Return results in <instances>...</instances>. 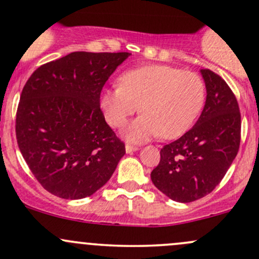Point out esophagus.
Segmentation results:
<instances>
[{
    "label": "esophagus",
    "mask_w": 259,
    "mask_h": 259,
    "mask_svg": "<svg viewBox=\"0 0 259 259\" xmlns=\"http://www.w3.org/2000/svg\"><path fill=\"white\" fill-rule=\"evenodd\" d=\"M138 150H139L138 146H133V145H129V144L125 145V151H126V153H133L134 151H138Z\"/></svg>",
    "instance_id": "1"
}]
</instances>
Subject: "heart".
<instances>
[{
	"instance_id": "heart-1",
	"label": "heart",
	"mask_w": 259,
	"mask_h": 259,
	"mask_svg": "<svg viewBox=\"0 0 259 259\" xmlns=\"http://www.w3.org/2000/svg\"><path fill=\"white\" fill-rule=\"evenodd\" d=\"M119 84L102 93L101 107L113 127H123L136 110L143 112L125 133L134 143L157 135L175 139L184 134L205 101V84L200 76L169 65L129 70L120 76Z\"/></svg>"
}]
</instances>
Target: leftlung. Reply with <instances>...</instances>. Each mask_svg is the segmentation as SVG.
<instances>
[{
	"label": "left lung",
	"mask_w": 259,
	"mask_h": 259,
	"mask_svg": "<svg viewBox=\"0 0 259 259\" xmlns=\"http://www.w3.org/2000/svg\"><path fill=\"white\" fill-rule=\"evenodd\" d=\"M206 87L203 112L192 129L161 149L151 181L178 203L205 197L234 162L241 141V114L231 88L220 76L201 69Z\"/></svg>",
	"instance_id": "obj_1"
}]
</instances>
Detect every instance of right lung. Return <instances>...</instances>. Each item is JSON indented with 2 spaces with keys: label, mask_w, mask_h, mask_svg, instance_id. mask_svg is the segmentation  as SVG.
<instances>
[{
  "label": "right lung",
  "mask_w": 259,
  "mask_h": 259,
  "mask_svg": "<svg viewBox=\"0 0 259 259\" xmlns=\"http://www.w3.org/2000/svg\"><path fill=\"white\" fill-rule=\"evenodd\" d=\"M129 55L75 51L41 65L24 84L17 143L34 177L51 194L71 200L90 197L109 181L125 155L99 98Z\"/></svg>",
  "instance_id": "1"
}]
</instances>
